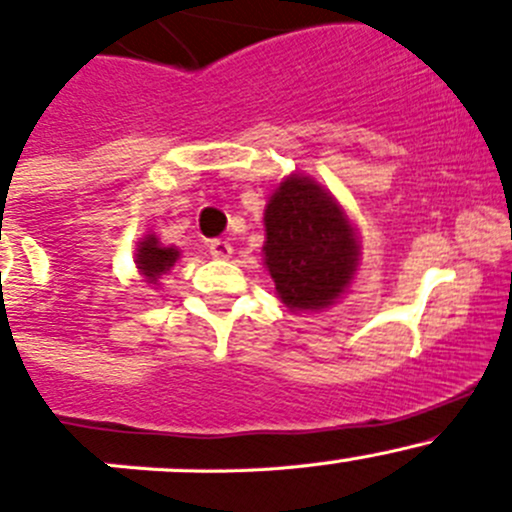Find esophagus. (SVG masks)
<instances>
[{
	"mask_svg": "<svg viewBox=\"0 0 512 512\" xmlns=\"http://www.w3.org/2000/svg\"><path fill=\"white\" fill-rule=\"evenodd\" d=\"M208 250H210V255L215 257V260H227V257L232 255V245H230V242H225V240H213L208 245Z\"/></svg>",
	"mask_w": 512,
	"mask_h": 512,
	"instance_id": "1",
	"label": "esophagus"
}]
</instances>
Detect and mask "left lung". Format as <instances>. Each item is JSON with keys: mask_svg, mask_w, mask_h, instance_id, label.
<instances>
[{"mask_svg": "<svg viewBox=\"0 0 512 512\" xmlns=\"http://www.w3.org/2000/svg\"><path fill=\"white\" fill-rule=\"evenodd\" d=\"M265 265L289 309H322L352 280L359 245L347 215L309 178H287L265 210Z\"/></svg>", "mask_w": 512, "mask_h": 512, "instance_id": "obj_1", "label": "left lung"}]
</instances>
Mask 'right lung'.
I'll use <instances>...</instances> for the list:
<instances>
[{
	"mask_svg": "<svg viewBox=\"0 0 512 512\" xmlns=\"http://www.w3.org/2000/svg\"><path fill=\"white\" fill-rule=\"evenodd\" d=\"M178 257H180L178 250H173V247H160L156 237L148 235L146 240L138 245L136 262H138V270H141V275H146V280L151 282V285H156L158 275H163L165 270H170Z\"/></svg>",
	"mask_w": 512,
	"mask_h": 512,
	"instance_id": "add662e5",
	"label": "right lung"
}]
</instances>
